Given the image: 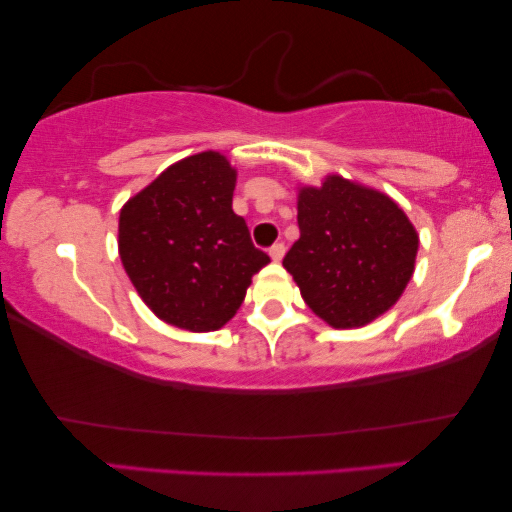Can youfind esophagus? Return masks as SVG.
Wrapping results in <instances>:
<instances>
[{
    "label": "esophagus",
    "instance_id": "1",
    "mask_svg": "<svg viewBox=\"0 0 512 512\" xmlns=\"http://www.w3.org/2000/svg\"><path fill=\"white\" fill-rule=\"evenodd\" d=\"M283 254H286V245H283V242H274V245L270 247L272 261H281Z\"/></svg>",
    "mask_w": 512,
    "mask_h": 512
}]
</instances>
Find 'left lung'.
<instances>
[{
	"mask_svg": "<svg viewBox=\"0 0 512 512\" xmlns=\"http://www.w3.org/2000/svg\"><path fill=\"white\" fill-rule=\"evenodd\" d=\"M297 222L301 236L283 267L315 315L335 329H351L395 306L420 245L395 201L329 177L322 188H301Z\"/></svg>",
	"mask_w": 512,
	"mask_h": 512,
	"instance_id": "left-lung-1",
	"label": "left lung"
}]
</instances>
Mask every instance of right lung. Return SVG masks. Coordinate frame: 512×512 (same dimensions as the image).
I'll use <instances>...</instances> for the list:
<instances>
[{
  "label": "right lung",
  "mask_w": 512,
  "mask_h": 512,
  "mask_svg": "<svg viewBox=\"0 0 512 512\" xmlns=\"http://www.w3.org/2000/svg\"><path fill=\"white\" fill-rule=\"evenodd\" d=\"M236 170L217 152L188 156L127 201L120 258L142 301L167 324L215 331L231 320L270 256L233 213Z\"/></svg>",
  "instance_id": "right-lung-1"
}]
</instances>
